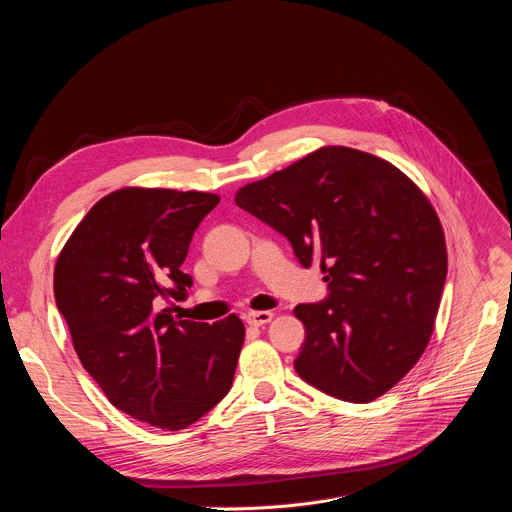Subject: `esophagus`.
I'll list each match as a JSON object with an SVG mask.
<instances>
[{"instance_id": "obj_1", "label": "esophagus", "mask_w": 512, "mask_h": 512, "mask_svg": "<svg viewBox=\"0 0 512 512\" xmlns=\"http://www.w3.org/2000/svg\"><path fill=\"white\" fill-rule=\"evenodd\" d=\"M273 320V312H249L247 314V324L249 326H265Z\"/></svg>"}]
</instances>
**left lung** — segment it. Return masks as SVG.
Listing matches in <instances>:
<instances>
[{
	"mask_svg": "<svg viewBox=\"0 0 512 512\" xmlns=\"http://www.w3.org/2000/svg\"><path fill=\"white\" fill-rule=\"evenodd\" d=\"M237 206L320 261L330 296L300 304L306 326L298 375L350 403H371L421 358L448 275L440 218L391 162L326 145L285 170L245 184Z\"/></svg>",
	"mask_w": 512,
	"mask_h": 512,
	"instance_id": "1",
	"label": "left lung"
}]
</instances>
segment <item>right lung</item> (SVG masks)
Here are the masks:
<instances>
[{
    "instance_id": "right-lung-1",
    "label": "right lung",
    "mask_w": 512,
    "mask_h": 512,
    "mask_svg": "<svg viewBox=\"0 0 512 512\" xmlns=\"http://www.w3.org/2000/svg\"><path fill=\"white\" fill-rule=\"evenodd\" d=\"M208 192L127 186L103 196L54 265V298L85 371L127 415L176 431L221 401L245 342L231 314L214 324L176 320L192 277L180 267Z\"/></svg>"
}]
</instances>
